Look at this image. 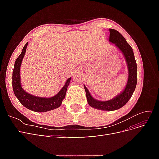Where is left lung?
Wrapping results in <instances>:
<instances>
[{
	"label": "left lung",
	"instance_id": "left-lung-1",
	"mask_svg": "<svg viewBox=\"0 0 159 159\" xmlns=\"http://www.w3.org/2000/svg\"><path fill=\"white\" fill-rule=\"evenodd\" d=\"M109 42H112L117 48L121 50L127 61L129 77L125 88L121 93L112 99L102 102L95 99L91 95L89 90L84 85L86 97L89 105L95 109L104 111H114L119 109L125 105L135 89L137 81V63L134 59V53L132 48L127 42L125 38L118 31L114 29H109Z\"/></svg>",
	"mask_w": 159,
	"mask_h": 159
}]
</instances>
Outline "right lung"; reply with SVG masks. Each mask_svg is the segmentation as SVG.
Masks as SVG:
<instances>
[{"label": "right lung", "mask_w": 159, "mask_h": 159, "mask_svg": "<svg viewBox=\"0 0 159 159\" xmlns=\"http://www.w3.org/2000/svg\"><path fill=\"white\" fill-rule=\"evenodd\" d=\"M27 46L28 42L24 46L20 55L17 57L14 64L12 72V88L14 95L23 106L35 112H46L59 107L61 105L62 101L65 98L71 78L67 80L64 86L58 93L50 98L36 97L26 92L21 86L20 69Z\"/></svg>", "instance_id": "1"}]
</instances>
